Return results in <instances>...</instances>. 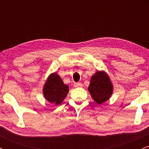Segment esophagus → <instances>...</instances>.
I'll use <instances>...</instances> for the list:
<instances>
[{
    "instance_id": "esophagus-1",
    "label": "esophagus",
    "mask_w": 149,
    "mask_h": 149,
    "mask_svg": "<svg viewBox=\"0 0 149 149\" xmlns=\"http://www.w3.org/2000/svg\"><path fill=\"white\" fill-rule=\"evenodd\" d=\"M74 86L75 87H81V86H82V84L79 83V82H78V83H75Z\"/></svg>"
}]
</instances>
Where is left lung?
I'll return each instance as SVG.
<instances>
[{
    "instance_id": "left-lung-1",
    "label": "left lung",
    "mask_w": 149,
    "mask_h": 149,
    "mask_svg": "<svg viewBox=\"0 0 149 149\" xmlns=\"http://www.w3.org/2000/svg\"><path fill=\"white\" fill-rule=\"evenodd\" d=\"M88 89L93 100L97 103L102 104L112 95V84L104 72L97 71L91 77Z\"/></svg>"
}]
</instances>
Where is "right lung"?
Instances as JSON below:
<instances>
[{"label":"right lung","instance_id":"add662e5","mask_svg":"<svg viewBox=\"0 0 149 149\" xmlns=\"http://www.w3.org/2000/svg\"><path fill=\"white\" fill-rule=\"evenodd\" d=\"M69 91L68 86L65 85L57 73H52L47 80L43 88V94L47 101L55 104H60L65 99Z\"/></svg>","mask_w":149,"mask_h":149}]
</instances>
